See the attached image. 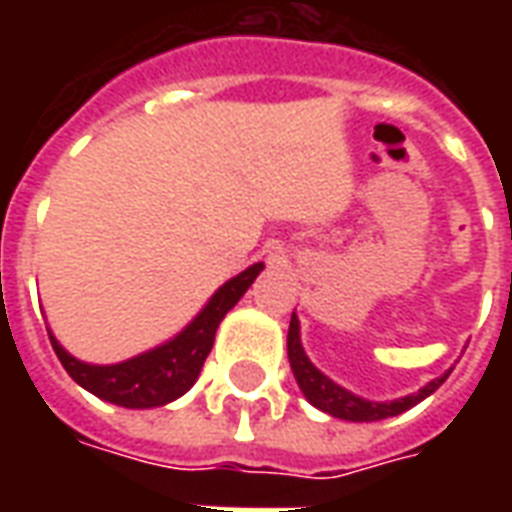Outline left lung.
Segmentation results:
<instances>
[{
    "label": "left lung",
    "mask_w": 512,
    "mask_h": 512,
    "mask_svg": "<svg viewBox=\"0 0 512 512\" xmlns=\"http://www.w3.org/2000/svg\"><path fill=\"white\" fill-rule=\"evenodd\" d=\"M288 359H290V370H293V376H296V384L304 392V397L310 400L312 406L321 408L326 414H332L337 419H348V422H376V419H386V417H397V414H403L411 406H417L419 400H425L428 395H433L436 389H439L447 376H450V370L444 373V376L433 378L430 384H425L419 392L406 397H397V400H389V403H376V400H365V397L354 395V392H348L340 384H334L332 378L323 376L318 367L312 365L310 356L304 354V348H301V334H299V318H296V312H293V318H290V329H288Z\"/></svg>",
    "instance_id": "left-lung-1"
}]
</instances>
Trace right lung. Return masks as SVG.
<instances>
[{"label": "right lung", "mask_w": 512, "mask_h": 512, "mask_svg": "<svg viewBox=\"0 0 512 512\" xmlns=\"http://www.w3.org/2000/svg\"><path fill=\"white\" fill-rule=\"evenodd\" d=\"M260 271H263V263H255L230 282H224L222 288L213 293L211 301L202 307L200 315L178 337L126 362H117V365L79 362L49 332L51 348L62 367L68 370V376L106 403L123 408L167 406L194 386L205 359L211 354L219 323L238 304V299L249 290Z\"/></svg>", "instance_id": "right-lung-1"}]
</instances>
